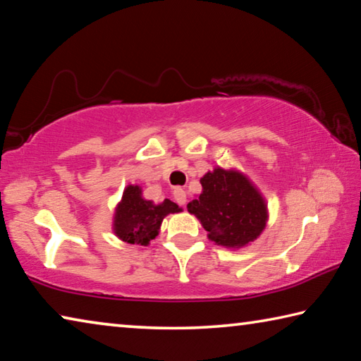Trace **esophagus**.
I'll use <instances>...</instances> for the list:
<instances>
[{
    "label": "esophagus",
    "instance_id": "34e87169",
    "mask_svg": "<svg viewBox=\"0 0 361 361\" xmlns=\"http://www.w3.org/2000/svg\"><path fill=\"white\" fill-rule=\"evenodd\" d=\"M173 199L176 200V204L185 205L186 204V191L183 188H175L173 189Z\"/></svg>",
    "mask_w": 361,
    "mask_h": 361
}]
</instances>
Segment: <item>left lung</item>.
<instances>
[{"label":"left lung","instance_id":"left-lung-1","mask_svg":"<svg viewBox=\"0 0 361 361\" xmlns=\"http://www.w3.org/2000/svg\"><path fill=\"white\" fill-rule=\"evenodd\" d=\"M202 194L188 204V212L200 219L210 239L223 247H243L264 229V200L237 172L215 169L200 178Z\"/></svg>","mask_w":361,"mask_h":361}]
</instances>
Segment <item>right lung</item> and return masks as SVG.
Masks as SVG:
<instances>
[{"mask_svg":"<svg viewBox=\"0 0 361 361\" xmlns=\"http://www.w3.org/2000/svg\"><path fill=\"white\" fill-rule=\"evenodd\" d=\"M180 212V207L166 199L161 204H152L142 197L138 186H127L114 216V232L127 243L148 245L157 235L164 216Z\"/></svg>","mask_w":361,"mask_h":361,"instance_id":"obj_1","label":"right lung"}]
</instances>
